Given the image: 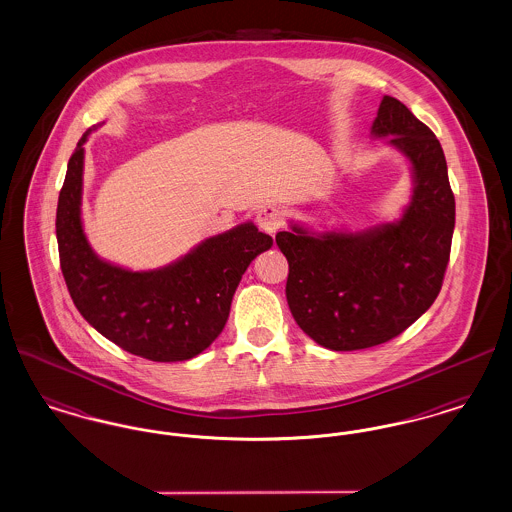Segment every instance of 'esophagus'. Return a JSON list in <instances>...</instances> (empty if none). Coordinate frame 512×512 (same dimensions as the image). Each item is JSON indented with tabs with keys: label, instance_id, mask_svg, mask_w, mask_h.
<instances>
[{
	"label": "esophagus",
	"instance_id": "1",
	"mask_svg": "<svg viewBox=\"0 0 512 512\" xmlns=\"http://www.w3.org/2000/svg\"><path fill=\"white\" fill-rule=\"evenodd\" d=\"M255 220H257V224H259V228H261L263 232L270 234V236H274V234L282 228V224H284V217H282L280 209H276V207H272V205H267V207L259 209Z\"/></svg>",
	"mask_w": 512,
	"mask_h": 512
}]
</instances>
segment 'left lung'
Segmentation results:
<instances>
[{
	"label": "left lung",
	"mask_w": 512,
	"mask_h": 512,
	"mask_svg": "<svg viewBox=\"0 0 512 512\" xmlns=\"http://www.w3.org/2000/svg\"><path fill=\"white\" fill-rule=\"evenodd\" d=\"M370 136L388 138L411 165L413 194L399 219L365 230L276 234L290 274L286 297L299 328L332 351L386 343L436 301L455 228V197L434 132L384 96Z\"/></svg>",
	"instance_id": "obj_1"
}]
</instances>
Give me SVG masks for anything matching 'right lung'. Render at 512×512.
Returning <instances> with one entry per match:
<instances>
[{
    "label": "right lung",
    "mask_w": 512,
    "mask_h": 512,
    "mask_svg": "<svg viewBox=\"0 0 512 512\" xmlns=\"http://www.w3.org/2000/svg\"><path fill=\"white\" fill-rule=\"evenodd\" d=\"M101 124L78 140L57 203L55 232L67 288L88 324L124 351L155 363L194 359L219 338L245 270L272 247V238L244 222L165 267L130 270L101 259L82 224L84 144Z\"/></svg>",
    "instance_id": "add662e5"
}]
</instances>
